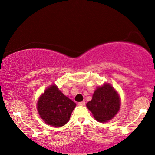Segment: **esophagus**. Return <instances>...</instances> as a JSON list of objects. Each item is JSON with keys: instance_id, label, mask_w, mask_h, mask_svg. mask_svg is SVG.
<instances>
[{"instance_id": "1", "label": "esophagus", "mask_w": 155, "mask_h": 155, "mask_svg": "<svg viewBox=\"0 0 155 155\" xmlns=\"http://www.w3.org/2000/svg\"><path fill=\"white\" fill-rule=\"evenodd\" d=\"M78 105H79V106H85V101H81V102L78 103Z\"/></svg>"}]
</instances>
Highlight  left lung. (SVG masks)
I'll return each mask as SVG.
<instances>
[{
  "instance_id": "left-lung-1",
  "label": "left lung",
  "mask_w": 155,
  "mask_h": 155,
  "mask_svg": "<svg viewBox=\"0 0 155 155\" xmlns=\"http://www.w3.org/2000/svg\"><path fill=\"white\" fill-rule=\"evenodd\" d=\"M120 101L118 94L109 84H104L95 91L92 100L86 106L96 120L105 123L112 119L118 112Z\"/></svg>"
}]
</instances>
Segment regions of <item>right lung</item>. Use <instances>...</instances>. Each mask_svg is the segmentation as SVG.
Listing matches in <instances>:
<instances>
[{"instance_id": "right-lung-1", "label": "right lung", "mask_w": 155, "mask_h": 155, "mask_svg": "<svg viewBox=\"0 0 155 155\" xmlns=\"http://www.w3.org/2000/svg\"><path fill=\"white\" fill-rule=\"evenodd\" d=\"M76 104L65 96L55 85L49 87L38 102V110L47 124L61 127L69 120Z\"/></svg>"}]
</instances>
